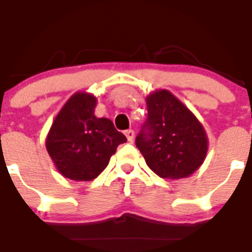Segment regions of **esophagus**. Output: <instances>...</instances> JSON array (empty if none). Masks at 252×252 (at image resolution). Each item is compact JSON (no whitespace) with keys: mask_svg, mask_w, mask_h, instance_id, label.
<instances>
[{"mask_svg":"<svg viewBox=\"0 0 252 252\" xmlns=\"http://www.w3.org/2000/svg\"><path fill=\"white\" fill-rule=\"evenodd\" d=\"M125 135H126V138H127L128 142H132V139H134V136H135V132H134V130H126L125 131Z\"/></svg>","mask_w":252,"mask_h":252,"instance_id":"1","label":"esophagus"}]
</instances>
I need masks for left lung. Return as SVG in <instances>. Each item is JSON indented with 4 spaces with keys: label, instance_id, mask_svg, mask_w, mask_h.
<instances>
[{
    "label": "left lung",
    "instance_id": "obj_1",
    "mask_svg": "<svg viewBox=\"0 0 252 252\" xmlns=\"http://www.w3.org/2000/svg\"><path fill=\"white\" fill-rule=\"evenodd\" d=\"M146 104L147 120L135 144L147 165L163 179L190 176L208 153V136L202 125L165 89L150 93Z\"/></svg>",
    "mask_w": 252,
    "mask_h": 252
}]
</instances>
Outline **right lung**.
<instances>
[{"label":"right lung","mask_w":252,"mask_h":252,"mask_svg":"<svg viewBox=\"0 0 252 252\" xmlns=\"http://www.w3.org/2000/svg\"><path fill=\"white\" fill-rule=\"evenodd\" d=\"M97 98L77 92L56 116L46 139V148L64 177L91 181L102 172L126 136L108 118H97Z\"/></svg>","instance_id":"add662e5"}]
</instances>
